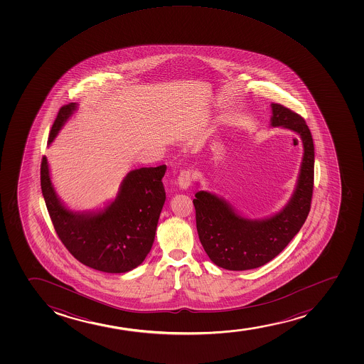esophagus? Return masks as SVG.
Masks as SVG:
<instances>
[{
    "instance_id": "obj_1",
    "label": "esophagus",
    "mask_w": 364,
    "mask_h": 364,
    "mask_svg": "<svg viewBox=\"0 0 364 364\" xmlns=\"http://www.w3.org/2000/svg\"><path fill=\"white\" fill-rule=\"evenodd\" d=\"M193 177H194V173L192 170H182L177 177V182L180 184L181 188H188L189 186L192 184Z\"/></svg>"
}]
</instances>
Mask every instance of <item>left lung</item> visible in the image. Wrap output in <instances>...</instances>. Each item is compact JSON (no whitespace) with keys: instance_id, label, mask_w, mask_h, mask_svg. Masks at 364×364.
Returning <instances> with one entry per match:
<instances>
[{"instance_id":"1","label":"left lung","mask_w":364,"mask_h":364,"mask_svg":"<svg viewBox=\"0 0 364 364\" xmlns=\"http://www.w3.org/2000/svg\"><path fill=\"white\" fill-rule=\"evenodd\" d=\"M272 126L300 134L304 159L293 199L273 218L250 221L239 216L211 193L198 192L193 200L201 245L218 267L252 269L279 255L305 223L311 209L314 182V146L305 119L279 103L272 105Z\"/></svg>"}]
</instances>
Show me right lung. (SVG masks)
I'll list each match as a JSON object with an SVG mask.
<instances>
[{
    "label": "right lung",
    "mask_w": 364,
    "mask_h": 364,
    "mask_svg": "<svg viewBox=\"0 0 364 364\" xmlns=\"http://www.w3.org/2000/svg\"><path fill=\"white\" fill-rule=\"evenodd\" d=\"M75 108V103H69L59 109L48 144ZM165 171L166 165L131 171L122 182L117 200L105 211L79 215L59 203L50 183L46 156H42V196L60 242L77 261L97 271L124 273L139 266L151 251L166 199Z\"/></svg>",
    "instance_id": "1"
}]
</instances>
